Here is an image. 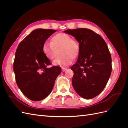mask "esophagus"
Masks as SVG:
<instances>
[{
	"label": "esophagus",
	"instance_id": "obj_1",
	"mask_svg": "<svg viewBox=\"0 0 128 128\" xmlns=\"http://www.w3.org/2000/svg\"><path fill=\"white\" fill-rule=\"evenodd\" d=\"M67 68H64V67H62V68H61L62 71V72L66 71L67 70Z\"/></svg>",
	"mask_w": 128,
	"mask_h": 128
}]
</instances>
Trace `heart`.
Masks as SVG:
<instances>
[{"label": "heart", "instance_id": "heart-1", "mask_svg": "<svg viewBox=\"0 0 128 128\" xmlns=\"http://www.w3.org/2000/svg\"><path fill=\"white\" fill-rule=\"evenodd\" d=\"M42 50L45 56L50 60L54 59L60 50L61 56L54 60L53 64L64 67L70 64L72 62V58L75 59L78 56L80 46L78 42L68 34L59 33L52 38L51 42H45Z\"/></svg>", "mask_w": 128, "mask_h": 128}]
</instances>
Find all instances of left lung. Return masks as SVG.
Returning <instances> with one entry per match:
<instances>
[{
  "label": "left lung",
  "instance_id": "1",
  "mask_svg": "<svg viewBox=\"0 0 128 128\" xmlns=\"http://www.w3.org/2000/svg\"><path fill=\"white\" fill-rule=\"evenodd\" d=\"M64 32L74 37L80 46L78 59L71 67L72 86L81 97L94 98L104 90L111 74L108 46L101 36L90 29H68Z\"/></svg>",
  "mask_w": 128,
  "mask_h": 128
}]
</instances>
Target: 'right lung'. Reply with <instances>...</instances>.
<instances>
[{
	"mask_svg": "<svg viewBox=\"0 0 128 128\" xmlns=\"http://www.w3.org/2000/svg\"><path fill=\"white\" fill-rule=\"evenodd\" d=\"M56 30L37 29L24 38L15 52L13 70L18 86L26 97L40 101L50 94L61 68H47L51 62L42 52V45Z\"/></svg>",
	"mask_w": 128,
	"mask_h": 128,
	"instance_id": "obj_1",
	"label": "right lung"
}]
</instances>
